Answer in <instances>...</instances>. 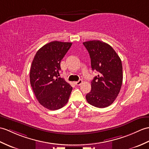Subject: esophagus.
Listing matches in <instances>:
<instances>
[{
    "mask_svg": "<svg viewBox=\"0 0 149 149\" xmlns=\"http://www.w3.org/2000/svg\"><path fill=\"white\" fill-rule=\"evenodd\" d=\"M74 83H75V85L79 86V85H81V84H82V81L81 80V79H80V80H79L78 81H76V82H75Z\"/></svg>",
    "mask_w": 149,
    "mask_h": 149,
    "instance_id": "esophagus-1",
    "label": "esophagus"
}]
</instances>
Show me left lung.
<instances>
[{
	"label": "left lung",
	"instance_id": "1",
	"mask_svg": "<svg viewBox=\"0 0 149 149\" xmlns=\"http://www.w3.org/2000/svg\"><path fill=\"white\" fill-rule=\"evenodd\" d=\"M91 58L93 70L98 75L91 81V90L86 96L89 104L105 108L115 101L123 83L120 58L109 44L100 40L83 42Z\"/></svg>",
	"mask_w": 149,
	"mask_h": 149
}]
</instances>
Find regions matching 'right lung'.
I'll return each instance as SVG.
<instances>
[{
  "label": "right lung",
  "instance_id": "1",
  "mask_svg": "<svg viewBox=\"0 0 149 149\" xmlns=\"http://www.w3.org/2000/svg\"><path fill=\"white\" fill-rule=\"evenodd\" d=\"M71 42L53 41L37 51L31 65L30 81L36 98L45 108L55 110L67 104L72 87L58 77L60 62Z\"/></svg>",
  "mask_w": 149,
  "mask_h": 149
}]
</instances>
